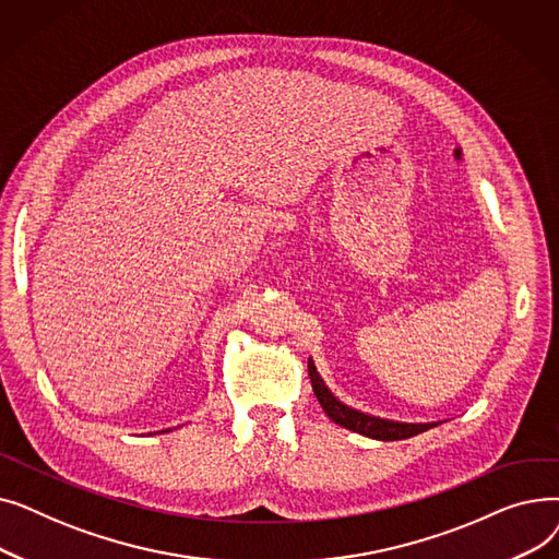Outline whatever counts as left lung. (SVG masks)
<instances>
[{
  "mask_svg": "<svg viewBox=\"0 0 559 559\" xmlns=\"http://www.w3.org/2000/svg\"><path fill=\"white\" fill-rule=\"evenodd\" d=\"M308 373H310V383H312V392L317 396V401L324 407V413L340 426L373 437V439H383V442H394V439H407L415 437L428 428H432L435 424H399V421H388V419H378V417H369L365 413H358V409L348 407L344 403H340L329 388L324 385V380L319 378L312 360H308Z\"/></svg>",
  "mask_w": 559,
  "mask_h": 559,
  "instance_id": "8db88e82",
  "label": "left lung"
}]
</instances>
